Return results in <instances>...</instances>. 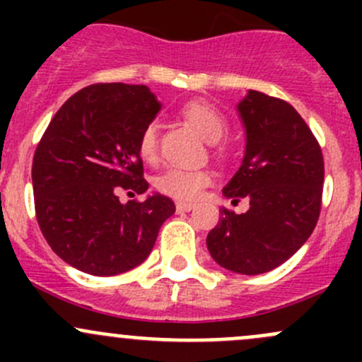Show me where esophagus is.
<instances>
[{
  "label": "esophagus",
  "mask_w": 362,
  "mask_h": 362,
  "mask_svg": "<svg viewBox=\"0 0 362 362\" xmlns=\"http://www.w3.org/2000/svg\"><path fill=\"white\" fill-rule=\"evenodd\" d=\"M194 203H189V202H177V211L182 214V211H191L194 208Z\"/></svg>",
  "instance_id": "34e87169"
}]
</instances>
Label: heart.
<instances>
[{"instance_id":"b5f03b06","label":"heart","mask_w":362,"mask_h":362,"mask_svg":"<svg viewBox=\"0 0 362 362\" xmlns=\"http://www.w3.org/2000/svg\"><path fill=\"white\" fill-rule=\"evenodd\" d=\"M184 119L198 131L206 141L221 140L226 133V120L222 113L204 101H189L182 107ZM140 158L147 163H154L159 152V126L151 122L144 127L138 140ZM210 182V173L194 168L171 166L156 177L154 185L159 192L182 202H191L202 194V189Z\"/></svg>"}]
</instances>
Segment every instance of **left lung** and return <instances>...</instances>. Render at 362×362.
I'll list each match as a JSON object with an SVG mask.
<instances>
[{"mask_svg":"<svg viewBox=\"0 0 362 362\" xmlns=\"http://www.w3.org/2000/svg\"><path fill=\"white\" fill-rule=\"evenodd\" d=\"M236 110L245 127V154L222 194L233 203L247 198L250 206L240 215L222 206L206 247L222 268L261 275L286 262L315 229L324 159L287 101L249 90Z\"/></svg>","mask_w":362,"mask_h":362,"instance_id":"8db88e82","label":"left lung"}]
</instances>
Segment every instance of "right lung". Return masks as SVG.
Wrapping results in <instances>:
<instances>
[{
    "mask_svg": "<svg viewBox=\"0 0 362 362\" xmlns=\"http://www.w3.org/2000/svg\"><path fill=\"white\" fill-rule=\"evenodd\" d=\"M159 110L147 86L96 83L73 94L43 133L31 171L36 218L50 249L73 268L96 276L136 268L175 214L159 192L145 202L117 196L148 189L138 140Z\"/></svg>",
    "mask_w": 362,
    "mask_h": 362,
    "instance_id": "1",
    "label": "right lung"
}]
</instances>
